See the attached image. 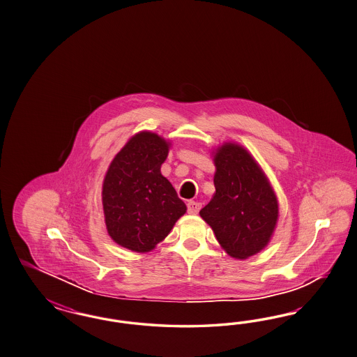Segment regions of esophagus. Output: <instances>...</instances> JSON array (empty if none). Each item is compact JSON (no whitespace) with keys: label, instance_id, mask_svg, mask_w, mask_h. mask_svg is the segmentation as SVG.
Returning <instances> with one entry per match:
<instances>
[{"label":"esophagus","instance_id":"34e87169","mask_svg":"<svg viewBox=\"0 0 357 357\" xmlns=\"http://www.w3.org/2000/svg\"><path fill=\"white\" fill-rule=\"evenodd\" d=\"M200 208H202V204L197 203V202H194V200H191V202L187 203V211H188V213H191V215L199 213Z\"/></svg>","mask_w":357,"mask_h":357}]
</instances>
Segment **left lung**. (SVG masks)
I'll list each match as a JSON object with an SVG mask.
<instances>
[{"label": "left lung", "mask_w": 357, "mask_h": 357, "mask_svg": "<svg viewBox=\"0 0 357 357\" xmlns=\"http://www.w3.org/2000/svg\"><path fill=\"white\" fill-rule=\"evenodd\" d=\"M215 165L216 194L200 216L230 257L246 259L267 246L278 221V200L259 165L237 144L218 148Z\"/></svg>", "instance_id": "8db88e82"}]
</instances>
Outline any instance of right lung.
<instances>
[{"label": "right lung", "mask_w": 357, "mask_h": 357, "mask_svg": "<svg viewBox=\"0 0 357 357\" xmlns=\"http://www.w3.org/2000/svg\"><path fill=\"white\" fill-rule=\"evenodd\" d=\"M169 144L155 133L140 132L116 154L103 182L102 202L108 234L126 249L155 248L187 206L161 174Z\"/></svg>", "instance_id": "right-lung-1"}]
</instances>
